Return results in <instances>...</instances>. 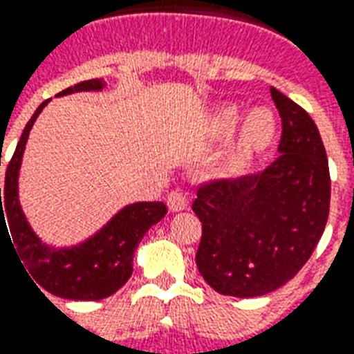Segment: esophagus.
<instances>
[{
  "instance_id": "1",
  "label": "esophagus",
  "mask_w": 354,
  "mask_h": 354,
  "mask_svg": "<svg viewBox=\"0 0 354 354\" xmlns=\"http://www.w3.org/2000/svg\"><path fill=\"white\" fill-rule=\"evenodd\" d=\"M167 206L171 212H182L187 207V196L182 191H171L167 196Z\"/></svg>"
}]
</instances>
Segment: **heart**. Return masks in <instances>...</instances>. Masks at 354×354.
<instances>
[{"label":"heart","instance_id":"heart-1","mask_svg":"<svg viewBox=\"0 0 354 354\" xmlns=\"http://www.w3.org/2000/svg\"><path fill=\"white\" fill-rule=\"evenodd\" d=\"M239 118L241 111L236 105H226L219 109L212 120L213 135L217 139H226L228 135L234 133ZM274 135H277V118L273 111L266 107H258L250 111L243 120L236 141L226 152L221 171L225 174H241L243 171H247L250 163L271 147Z\"/></svg>","mask_w":354,"mask_h":354}]
</instances>
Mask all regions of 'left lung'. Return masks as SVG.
Returning a JSON list of instances; mask_svg holds the SVG:
<instances>
[{
    "label": "left lung",
    "instance_id": "8db88e82",
    "mask_svg": "<svg viewBox=\"0 0 354 354\" xmlns=\"http://www.w3.org/2000/svg\"><path fill=\"white\" fill-rule=\"evenodd\" d=\"M271 96L282 118L279 158L256 174L202 183L193 202L202 223L196 267L223 295L279 290L308 261L328 219L330 174L317 126L274 87Z\"/></svg>",
    "mask_w": 354,
    "mask_h": 354
}]
</instances>
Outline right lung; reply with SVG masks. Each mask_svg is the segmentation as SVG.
Instances as JSON below:
<instances>
[{
    "instance_id": "obj_1",
    "label": "right lung",
    "mask_w": 354,
    "mask_h": 354,
    "mask_svg": "<svg viewBox=\"0 0 354 354\" xmlns=\"http://www.w3.org/2000/svg\"><path fill=\"white\" fill-rule=\"evenodd\" d=\"M105 83L102 80L81 81L74 87L64 88L57 96H66L81 91H102ZM46 100L39 105L31 120L26 124L20 141L16 145L12 159L5 172L3 202L0 187V234L9 223L10 243H15L16 252L27 274L34 277L37 288L55 297L72 301H100L117 293L133 271V254L152 225L165 217L167 206L163 202H135L122 207L107 225L88 237L87 241L74 247H50L39 239L33 228L27 223L18 201V174H20L21 156L26 150L27 137L33 128L40 111L48 105ZM1 167V161H0ZM30 279V277H29ZM40 290V288H39Z\"/></svg>"
}]
</instances>
